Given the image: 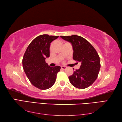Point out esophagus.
<instances>
[{"label": "esophagus", "mask_w": 122, "mask_h": 122, "mask_svg": "<svg viewBox=\"0 0 122 122\" xmlns=\"http://www.w3.org/2000/svg\"><path fill=\"white\" fill-rule=\"evenodd\" d=\"M61 68L62 70H66V67L65 66H61Z\"/></svg>", "instance_id": "34e87169"}]
</instances>
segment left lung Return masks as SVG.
Segmentation results:
<instances>
[{
  "instance_id": "1",
  "label": "left lung",
  "mask_w": 122,
  "mask_h": 122,
  "mask_svg": "<svg viewBox=\"0 0 122 122\" xmlns=\"http://www.w3.org/2000/svg\"><path fill=\"white\" fill-rule=\"evenodd\" d=\"M60 37L71 43L73 60L81 62L80 68L69 76L70 82L78 89L90 86L97 79L101 67L100 56L97 51L89 41L81 36H61Z\"/></svg>"
}]
</instances>
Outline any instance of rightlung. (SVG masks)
<instances>
[{"label": "right lung", "mask_w": 122, "mask_h": 122, "mask_svg": "<svg viewBox=\"0 0 122 122\" xmlns=\"http://www.w3.org/2000/svg\"><path fill=\"white\" fill-rule=\"evenodd\" d=\"M59 36L42 35L33 39L22 59L24 70L33 85L40 90H46L53 86L61 67H51L46 62L50 56V43Z\"/></svg>", "instance_id": "obj_1"}]
</instances>
